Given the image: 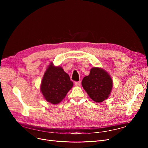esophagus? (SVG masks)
Listing matches in <instances>:
<instances>
[{"mask_svg":"<svg viewBox=\"0 0 148 148\" xmlns=\"http://www.w3.org/2000/svg\"><path fill=\"white\" fill-rule=\"evenodd\" d=\"M76 86H80V84H81V82L79 81V82H76L75 83Z\"/></svg>","mask_w":148,"mask_h":148,"instance_id":"obj_1","label":"esophagus"}]
</instances>
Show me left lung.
<instances>
[{
	"label": "left lung",
	"instance_id": "1",
	"mask_svg": "<svg viewBox=\"0 0 148 148\" xmlns=\"http://www.w3.org/2000/svg\"><path fill=\"white\" fill-rule=\"evenodd\" d=\"M82 84L89 96L94 101L99 103L109 97L112 80L104 70L94 67L89 75L83 78Z\"/></svg>",
	"mask_w": 148,
	"mask_h": 148
}]
</instances>
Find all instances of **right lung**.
Listing matches in <instances>:
<instances>
[{"label":"right lung","mask_w":148,"mask_h":148,"mask_svg":"<svg viewBox=\"0 0 148 148\" xmlns=\"http://www.w3.org/2000/svg\"><path fill=\"white\" fill-rule=\"evenodd\" d=\"M73 85L69 75L62 67L51 64L44 75L41 91L47 101L56 104L64 99Z\"/></svg>","instance_id":"right-lung-1"}]
</instances>
